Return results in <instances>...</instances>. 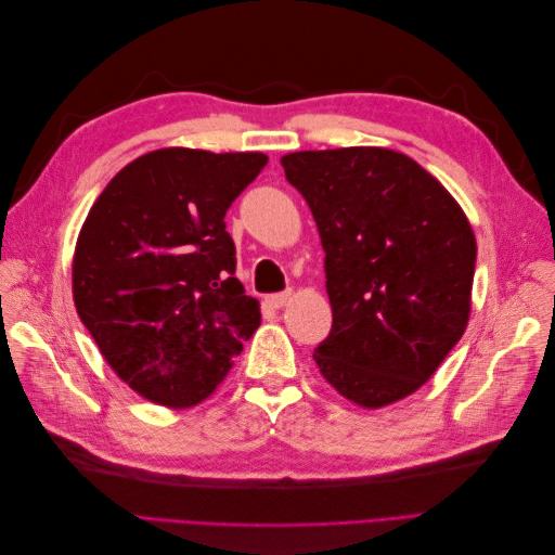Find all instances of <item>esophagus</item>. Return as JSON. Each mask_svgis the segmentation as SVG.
I'll return each instance as SVG.
<instances>
[{"label":"esophagus","mask_w":555,"mask_h":555,"mask_svg":"<svg viewBox=\"0 0 555 555\" xmlns=\"http://www.w3.org/2000/svg\"><path fill=\"white\" fill-rule=\"evenodd\" d=\"M289 300H292V292H280V294L266 296V304L271 306V308H282V306H287Z\"/></svg>","instance_id":"1"}]
</instances>
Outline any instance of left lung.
I'll list each match as a JSON object with an SVG mask.
<instances>
[{"instance_id": "obj_1", "label": "left lung", "mask_w": 555, "mask_h": 555, "mask_svg": "<svg viewBox=\"0 0 555 555\" xmlns=\"http://www.w3.org/2000/svg\"><path fill=\"white\" fill-rule=\"evenodd\" d=\"M326 251L333 326L314 349L324 379L363 408L414 393L467 326L477 243L451 194L386 147L282 157Z\"/></svg>"}]
</instances>
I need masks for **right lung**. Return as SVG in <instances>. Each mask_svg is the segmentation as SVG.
I'll list each match as a JSON object with an SVG mask.
<instances>
[{"mask_svg":"<svg viewBox=\"0 0 555 555\" xmlns=\"http://www.w3.org/2000/svg\"><path fill=\"white\" fill-rule=\"evenodd\" d=\"M268 157L164 147L127 164L80 229V322L133 391L190 408L220 384L261 314L224 215Z\"/></svg>","mask_w":555,"mask_h":555,"instance_id":"add662e5","label":"right lung"}]
</instances>
